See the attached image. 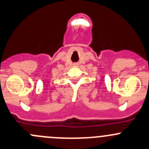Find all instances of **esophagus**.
<instances>
[{
    "instance_id": "1",
    "label": "esophagus",
    "mask_w": 149,
    "mask_h": 149,
    "mask_svg": "<svg viewBox=\"0 0 149 149\" xmlns=\"http://www.w3.org/2000/svg\"><path fill=\"white\" fill-rule=\"evenodd\" d=\"M73 66H74V67H78V66H79V63H74L73 64Z\"/></svg>"
}]
</instances>
